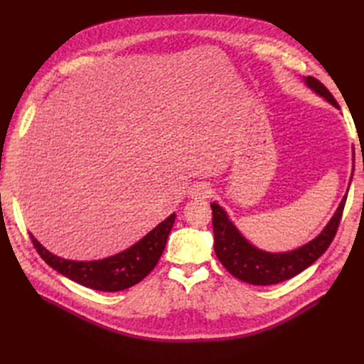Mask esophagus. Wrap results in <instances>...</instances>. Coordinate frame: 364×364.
Returning <instances> with one entry per match:
<instances>
[{
    "mask_svg": "<svg viewBox=\"0 0 364 364\" xmlns=\"http://www.w3.org/2000/svg\"><path fill=\"white\" fill-rule=\"evenodd\" d=\"M211 194H213L211 186L206 185V183H197L190 190V197H191V199L203 200V199H209V197H211Z\"/></svg>",
    "mask_w": 364,
    "mask_h": 364,
    "instance_id": "34e87169",
    "label": "esophagus"
}]
</instances>
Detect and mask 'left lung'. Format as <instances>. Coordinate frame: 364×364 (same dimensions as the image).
Here are the masks:
<instances>
[{
  "instance_id": "1",
  "label": "left lung",
  "mask_w": 364,
  "mask_h": 364,
  "mask_svg": "<svg viewBox=\"0 0 364 364\" xmlns=\"http://www.w3.org/2000/svg\"><path fill=\"white\" fill-rule=\"evenodd\" d=\"M304 80L306 86L311 87L316 94L323 97L325 100L331 103L333 106L338 107L333 94L329 92L317 79L308 75L304 77ZM346 197L348 196L341 199L333 218L329 220L322 232L314 240L304 245L302 247L279 253L264 252L250 245L249 241L240 234V230L235 228V225L230 222L228 214L225 213V209L215 202H213L211 208L215 255L232 277L247 284L272 285L287 281L296 277V274H299L306 267H310L318 257L323 255L329 245L333 243L338 229L341 214H343Z\"/></svg>"
}]
</instances>
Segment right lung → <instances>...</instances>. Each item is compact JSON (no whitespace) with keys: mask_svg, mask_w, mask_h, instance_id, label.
I'll list each match as a JSON object with an SVG mask.
<instances>
[{"mask_svg":"<svg viewBox=\"0 0 364 364\" xmlns=\"http://www.w3.org/2000/svg\"><path fill=\"white\" fill-rule=\"evenodd\" d=\"M171 214L129 249L97 261H73L54 255L30 234L31 243L50 267L68 279L98 291H121L144 279L155 269L174 225Z\"/></svg>","mask_w":364,"mask_h":364,"instance_id":"add662e5","label":"right lung"}]
</instances>
